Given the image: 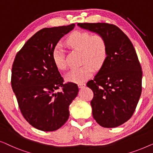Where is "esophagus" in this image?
<instances>
[{"instance_id": "esophagus-1", "label": "esophagus", "mask_w": 153, "mask_h": 153, "mask_svg": "<svg viewBox=\"0 0 153 153\" xmlns=\"http://www.w3.org/2000/svg\"><path fill=\"white\" fill-rule=\"evenodd\" d=\"M77 86H78L79 88H82V87H85L86 84L85 83H79V84H77Z\"/></svg>"}]
</instances>
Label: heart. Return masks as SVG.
<instances>
[{
	"label": "heart",
	"mask_w": 153,
	"mask_h": 153,
	"mask_svg": "<svg viewBox=\"0 0 153 153\" xmlns=\"http://www.w3.org/2000/svg\"><path fill=\"white\" fill-rule=\"evenodd\" d=\"M66 43L71 48L81 51V63L78 68H72L66 75L67 81L82 83L89 78L94 74V68L100 69L104 65L107 57V42L100 34L91 35L87 32L75 31L66 39ZM52 57L58 69L66 67L64 51L62 46L57 45L53 51Z\"/></svg>",
	"instance_id": "1"
}]
</instances>
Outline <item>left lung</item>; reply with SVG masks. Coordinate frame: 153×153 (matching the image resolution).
<instances>
[{"label":"left lung","mask_w":153,"mask_h":153,"mask_svg":"<svg viewBox=\"0 0 153 153\" xmlns=\"http://www.w3.org/2000/svg\"><path fill=\"white\" fill-rule=\"evenodd\" d=\"M100 34L107 42V57L94 79L87 86L94 92L92 114L103 128L123 124L134 114L140 98L142 71L137 53L128 36L115 25L77 23Z\"/></svg>","instance_id":"1"}]
</instances>
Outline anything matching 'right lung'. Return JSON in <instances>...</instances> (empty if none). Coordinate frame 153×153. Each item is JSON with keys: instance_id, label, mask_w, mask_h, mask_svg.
<instances>
[{"instance_id": "right-lung-1", "label": "right lung", "mask_w": 153, "mask_h": 153, "mask_svg": "<svg viewBox=\"0 0 153 153\" xmlns=\"http://www.w3.org/2000/svg\"><path fill=\"white\" fill-rule=\"evenodd\" d=\"M74 27L71 24L40 30L27 40L13 62L11 84L21 112L38 130L50 132L61 128L78 94L76 84L64 83L52 57L60 39ZM59 88L62 92L56 91Z\"/></svg>"}]
</instances>
